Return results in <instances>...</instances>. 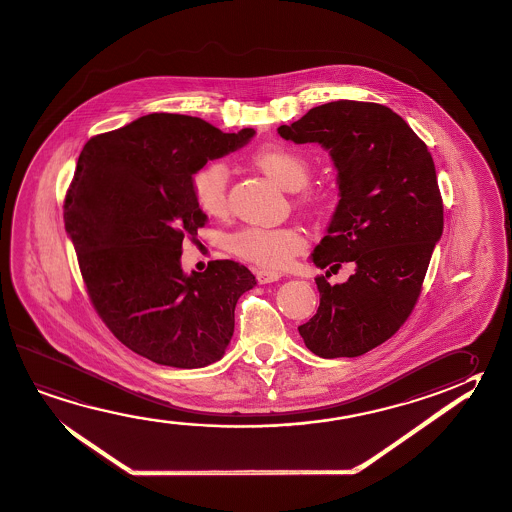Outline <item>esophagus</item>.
Instances as JSON below:
<instances>
[{"label": "esophagus", "instance_id": "obj_1", "mask_svg": "<svg viewBox=\"0 0 512 512\" xmlns=\"http://www.w3.org/2000/svg\"><path fill=\"white\" fill-rule=\"evenodd\" d=\"M281 278V274L278 272H272V270H256V279L260 285H267V283H274Z\"/></svg>", "mask_w": 512, "mask_h": 512}]
</instances>
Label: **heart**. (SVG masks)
<instances>
[{"instance_id": "heart-1", "label": "heart", "mask_w": 512, "mask_h": 512, "mask_svg": "<svg viewBox=\"0 0 512 512\" xmlns=\"http://www.w3.org/2000/svg\"><path fill=\"white\" fill-rule=\"evenodd\" d=\"M252 163L285 190H301L310 181L312 161L299 148L272 143L252 154ZM191 193L200 211L208 217H224L229 209V168L224 161H208L191 175ZM297 204L310 211H322L328 197L319 190H304ZM308 240L297 226H242L227 234L226 247L240 260L261 269H285Z\"/></svg>"}]
</instances>
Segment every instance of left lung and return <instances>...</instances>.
Listing matches in <instances>:
<instances>
[{"label":"left lung","mask_w":512,"mask_h":512,"mask_svg":"<svg viewBox=\"0 0 512 512\" xmlns=\"http://www.w3.org/2000/svg\"><path fill=\"white\" fill-rule=\"evenodd\" d=\"M278 132L321 143L338 168L340 202L313 263L356 265L342 286L327 283L329 270L315 278L321 303L299 333L322 358L364 355L407 322L423 290L444 224L434 159L401 116L373 102L319 105Z\"/></svg>","instance_id":"obj_1"}]
</instances>
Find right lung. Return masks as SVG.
Listing matches in <instances>:
<instances>
[{"label":"right lung","mask_w":512,"mask_h":512,"mask_svg":"<svg viewBox=\"0 0 512 512\" xmlns=\"http://www.w3.org/2000/svg\"><path fill=\"white\" fill-rule=\"evenodd\" d=\"M184 114L154 113L96 134L78 156L64 224L98 317L136 355L193 369L224 355L240 295L256 285L233 260L184 276L182 242L206 224L191 175L245 145Z\"/></svg>","instance_id":"obj_1"}]
</instances>
